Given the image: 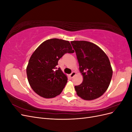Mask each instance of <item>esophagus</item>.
Instances as JSON below:
<instances>
[{
  "label": "esophagus",
  "instance_id": "1",
  "mask_svg": "<svg viewBox=\"0 0 132 132\" xmlns=\"http://www.w3.org/2000/svg\"><path fill=\"white\" fill-rule=\"evenodd\" d=\"M75 72H74V71H73L72 73H71L70 74V77L71 78H73V77L75 75Z\"/></svg>",
  "mask_w": 132,
  "mask_h": 132
}]
</instances>
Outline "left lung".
I'll use <instances>...</instances> for the list:
<instances>
[{"label":"left lung","mask_w":132,"mask_h":132,"mask_svg":"<svg viewBox=\"0 0 132 132\" xmlns=\"http://www.w3.org/2000/svg\"><path fill=\"white\" fill-rule=\"evenodd\" d=\"M83 75L80 85L75 86L77 94L85 100H93L105 93L112 77L110 60L100 48L85 41H71Z\"/></svg>","instance_id":"8db88e82"}]
</instances>
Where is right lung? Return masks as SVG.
<instances>
[{
	"label": "right lung",
	"instance_id": "add662e5",
	"mask_svg": "<svg viewBox=\"0 0 132 132\" xmlns=\"http://www.w3.org/2000/svg\"><path fill=\"white\" fill-rule=\"evenodd\" d=\"M69 41L52 38L43 42L31 56L26 68L27 79L31 88L44 98H53L59 95L68 81L67 76L58 62L63 55L73 53Z\"/></svg>",
	"mask_w": 132,
	"mask_h": 132
}]
</instances>
